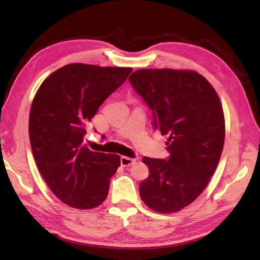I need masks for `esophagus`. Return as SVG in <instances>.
Returning a JSON list of instances; mask_svg holds the SVG:
<instances>
[{
	"instance_id": "1",
	"label": "esophagus",
	"mask_w": 260,
	"mask_h": 260,
	"mask_svg": "<svg viewBox=\"0 0 260 260\" xmlns=\"http://www.w3.org/2000/svg\"><path fill=\"white\" fill-rule=\"evenodd\" d=\"M136 162V158H132V157H127V156H121L120 157V164L123 167H131Z\"/></svg>"
}]
</instances>
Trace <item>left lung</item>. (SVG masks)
I'll use <instances>...</instances> for the list:
<instances>
[{
  "label": "left lung",
  "mask_w": 260,
  "mask_h": 260,
  "mask_svg": "<svg viewBox=\"0 0 260 260\" xmlns=\"http://www.w3.org/2000/svg\"><path fill=\"white\" fill-rule=\"evenodd\" d=\"M128 80L153 112L154 128L169 136V158H143L150 175L140 184L141 199L156 212H178L201 194L217 169L225 134L221 102L192 70L141 69Z\"/></svg>",
  "instance_id": "1"
}]
</instances>
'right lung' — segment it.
<instances>
[{"instance_id": "1", "label": "right lung", "mask_w": 260, "mask_h": 260, "mask_svg": "<svg viewBox=\"0 0 260 260\" xmlns=\"http://www.w3.org/2000/svg\"><path fill=\"white\" fill-rule=\"evenodd\" d=\"M131 71L70 63L46 78L33 98L29 117L33 157L53 194L70 207L92 209L107 198L120 156L90 151L84 141L86 125Z\"/></svg>"}]
</instances>
